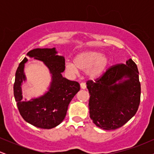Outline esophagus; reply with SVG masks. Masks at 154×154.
<instances>
[{"label": "esophagus", "mask_w": 154, "mask_h": 154, "mask_svg": "<svg viewBox=\"0 0 154 154\" xmlns=\"http://www.w3.org/2000/svg\"><path fill=\"white\" fill-rule=\"evenodd\" d=\"M80 88H81V89H83V90L85 89V88H86L85 83H84V82L80 83Z\"/></svg>", "instance_id": "obj_1"}]
</instances>
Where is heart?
Returning <instances> with one entry per match:
<instances>
[{"mask_svg": "<svg viewBox=\"0 0 154 154\" xmlns=\"http://www.w3.org/2000/svg\"><path fill=\"white\" fill-rule=\"evenodd\" d=\"M109 63V58L102 53L96 51H86L76 55L73 62L66 61L65 69L69 73L75 75L78 68L85 71L88 78L95 79L105 72Z\"/></svg>", "mask_w": 154, "mask_h": 154, "instance_id": "1", "label": "heart"}]
</instances>
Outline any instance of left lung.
<instances>
[{"label": "left lung", "instance_id": "1", "mask_svg": "<svg viewBox=\"0 0 154 154\" xmlns=\"http://www.w3.org/2000/svg\"><path fill=\"white\" fill-rule=\"evenodd\" d=\"M90 117L103 130L121 128L137 112L140 83L137 65L131 59L108 69L95 82L88 80Z\"/></svg>", "mask_w": 154, "mask_h": 154}]
</instances>
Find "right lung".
<instances>
[{
  "instance_id": "obj_1",
  "label": "right lung",
  "mask_w": 154,
  "mask_h": 154,
  "mask_svg": "<svg viewBox=\"0 0 154 154\" xmlns=\"http://www.w3.org/2000/svg\"><path fill=\"white\" fill-rule=\"evenodd\" d=\"M29 57L41 61L51 74L50 87L45 94L30 100H22V84L26 80L24 69L25 57L19 63L15 75L14 95L21 116L26 122L42 129L58 126L66 116L68 106L80 89L77 82L63 77L65 59L57 54L55 48H35L27 53Z\"/></svg>"
}]
</instances>
